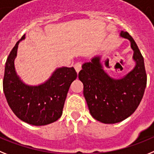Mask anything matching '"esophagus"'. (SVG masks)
<instances>
[{
  "label": "esophagus",
  "instance_id": "34e87169",
  "mask_svg": "<svg viewBox=\"0 0 154 154\" xmlns=\"http://www.w3.org/2000/svg\"><path fill=\"white\" fill-rule=\"evenodd\" d=\"M74 68H75L76 72L78 73L81 69V63H77L74 64Z\"/></svg>",
  "mask_w": 154,
  "mask_h": 154
}]
</instances>
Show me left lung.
<instances>
[{"label": "left lung", "instance_id": "8db88e82", "mask_svg": "<svg viewBox=\"0 0 154 154\" xmlns=\"http://www.w3.org/2000/svg\"><path fill=\"white\" fill-rule=\"evenodd\" d=\"M120 36L129 39L136 66L121 79L109 77L103 69L101 57L83 64L78 77L84 85V96L94 119L105 124L123 121L136 110L146 86L143 57L136 42L127 32Z\"/></svg>", "mask_w": 154, "mask_h": 154}]
</instances>
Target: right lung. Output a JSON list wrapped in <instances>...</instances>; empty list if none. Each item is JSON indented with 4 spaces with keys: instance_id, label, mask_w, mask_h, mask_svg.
I'll return each instance as SVG.
<instances>
[{
    "instance_id": "right-lung-1",
    "label": "right lung",
    "mask_w": 154,
    "mask_h": 154,
    "mask_svg": "<svg viewBox=\"0 0 154 154\" xmlns=\"http://www.w3.org/2000/svg\"><path fill=\"white\" fill-rule=\"evenodd\" d=\"M11 51L5 63L4 93L11 109L21 121L32 125H45L61 117L66 94L77 77L73 67H60L53 72L46 82L29 86L21 81L14 69L18 45Z\"/></svg>"
}]
</instances>
